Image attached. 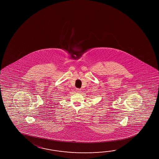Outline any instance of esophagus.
Returning a JSON list of instances; mask_svg holds the SVG:
<instances>
[{
    "instance_id": "34e87169",
    "label": "esophagus",
    "mask_w": 159,
    "mask_h": 159,
    "mask_svg": "<svg viewBox=\"0 0 159 159\" xmlns=\"http://www.w3.org/2000/svg\"><path fill=\"white\" fill-rule=\"evenodd\" d=\"M81 89H76V91L77 92H78V93H80V92H81Z\"/></svg>"
}]
</instances>
